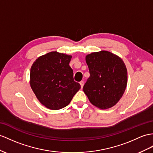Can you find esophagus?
I'll return each mask as SVG.
<instances>
[{"mask_svg": "<svg viewBox=\"0 0 153 153\" xmlns=\"http://www.w3.org/2000/svg\"><path fill=\"white\" fill-rule=\"evenodd\" d=\"M80 85H81V88H82L83 86H84V82L83 80H82L81 82H80Z\"/></svg>", "mask_w": 153, "mask_h": 153, "instance_id": "esophagus-1", "label": "esophagus"}]
</instances>
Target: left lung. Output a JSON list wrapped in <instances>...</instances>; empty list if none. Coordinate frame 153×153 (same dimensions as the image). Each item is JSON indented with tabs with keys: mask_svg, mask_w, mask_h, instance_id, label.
I'll return each instance as SVG.
<instances>
[{
	"mask_svg": "<svg viewBox=\"0 0 153 153\" xmlns=\"http://www.w3.org/2000/svg\"><path fill=\"white\" fill-rule=\"evenodd\" d=\"M85 62L90 76L83 91L93 105L106 110L116 105L127 84V70L122 59L101 51L88 54Z\"/></svg>",
	"mask_w": 153,
	"mask_h": 153,
	"instance_id": "1",
	"label": "left lung"
}]
</instances>
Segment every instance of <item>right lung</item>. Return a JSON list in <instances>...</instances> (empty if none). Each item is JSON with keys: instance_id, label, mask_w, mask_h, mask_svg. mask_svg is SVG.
I'll use <instances>...</instances> for the list:
<instances>
[{"instance_id": "1", "label": "right lung", "mask_w": 153, "mask_h": 153, "mask_svg": "<svg viewBox=\"0 0 153 153\" xmlns=\"http://www.w3.org/2000/svg\"><path fill=\"white\" fill-rule=\"evenodd\" d=\"M72 56L51 52L33 63L30 84L39 101L47 108L56 110L68 106L80 89L74 81L69 66Z\"/></svg>"}]
</instances>
